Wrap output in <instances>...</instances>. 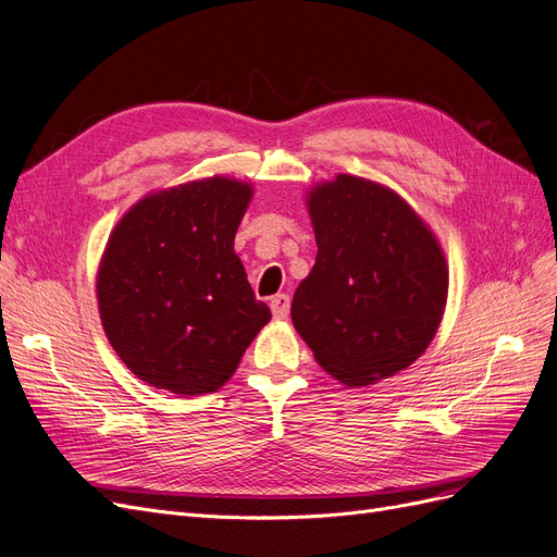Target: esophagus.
<instances>
[{
    "label": "esophagus",
    "instance_id": "1",
    "mask_svg": "<svg viewBox=\"0 0 557 557\" xmlns=\"http://www.w3.org/2000/svg\"><path fill=\"white\" fill-rule=\"evenodd\" d=\"M269 307H272L274 318L283 320L285 315H288V311H290V297L283 295V293H281V295H274L272 301H269Z\"/></svg>",
    "mask_w": 557,
    "mask_h": 557
}]
</instances>
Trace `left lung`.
I'll return each instance as SVG.
<instances>
[{
	"label": "left lung",
	"mask_w": 557,
	"mask_h": 557,
	"mask_svg": "<svg viewBox=\"0 0 557 557\" xmlns=\"http://www.w3.org/2000/svg\"><path fill=\"white\" fill-rule=\"evenodd\" d=\"M307 209L318 256L293 297V325L315 362L348 387L395 376L428 350L448 297L434 232L385 185L336 174Z\"/></svg>",
	"instance_id": "1"
}]
</instances>
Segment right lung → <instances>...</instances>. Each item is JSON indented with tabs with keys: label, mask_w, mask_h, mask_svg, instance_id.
<instances>
[{
	"label": "right lung",
	"mask_w": 557,
	"mask_h": 557,
	"mask_svg": "<svg viewBox=\"0 0 557 557\" xmlns=\"http://www.w3.org/2000/svg\"><path fill=\"white\" fill-rule=\"evenodd\" d=\"M250 199L246 181H188L141 197L113 227L97 269L99 318L148 385L215 393L272 318L234 252Z\"/></svg>",
	"instance_id": "obj_1"
}]
</instances>
